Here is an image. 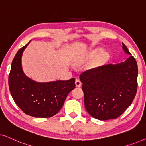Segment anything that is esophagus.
<instances>
[{
  "label": "esophagus",
  "mask_w": 146,
  "mask_h": 146,
  "mask_svg": "<svg viewBox=\"0 0 146 146\" xmlns=\"http://www.w3.org/2000/svg\"><path fill=\"white\" fill-rule=\"evenodd\" d=\"M75 85H76V87H81V82L80 81V80H79V79H77L75 80Z\"/></svg>",
  "instance_id": "obj_1"
}]
</instances>
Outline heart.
<instances>
[{
  "instance_id": "b5f03b06",
  "label": "heart",
  "mask_w": 146,
  "mask_h": 146,
  "mask_svg": "<svg viewBox=\"0 0 146 146\" xmlns=\"http://www.w3.org/2000/svg\"><path fill=\"white\" fill-rule=\"evenodd\" d=\"M109 57H110V54L108 53V52L103 50L102 48H97L89 50L85 55V58L86 59L95 58L93 65L96 67L100 66L106 63Z\"/></svg>"
}]
</instances>
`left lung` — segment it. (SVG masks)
I'll return each mask as SVG.
<instances>
[{
    "mask_svg": "<svg viewBox=\"0 0 146 146\" xmlns=\"http://www.w3.org/2000/svg\"><path fill=\"white\" fill-rule=\"evenodd\" d=\"M122 45L124 52L129 55L125 61L100 66L79 76L85 109L96 119H116L131 104L136 94L137 62L123 42Z\"/></svg>",
    "mask_w": 146,
    "mask_h": 146,
    "instance_id": "left-lung-1",
    "label": "left lung"
}]
</instances>
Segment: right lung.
Listing matches in <instances>:
<instances>
[{"mask_svg": "<svg viewBox=\"0 0 146 146\" xmlns=\"http://www.w3.org/2000/svg\"><path fill=\"white\" fill-rule=\"evenodd\" d=\"M30 42L18 50L13 60L9 76L10 92L16 104L27 115L40 118L53 117L75 87V79L40 83L27 77L23 71L21 58Z\"/></svg>", "mask_w": 146, "mask_h": 146, "instance_id": "add662e5", "label": "right lung"}]
</instances>
